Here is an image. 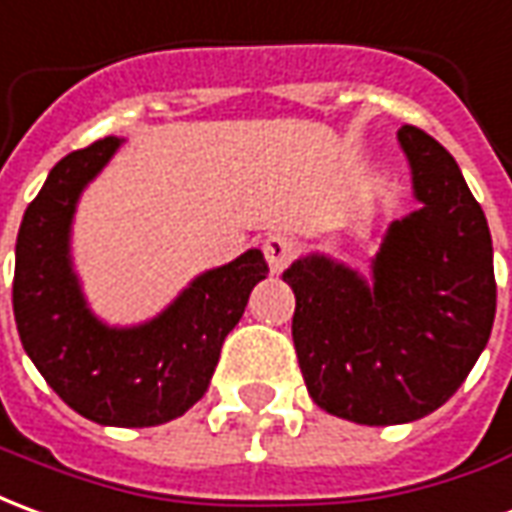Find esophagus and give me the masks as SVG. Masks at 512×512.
Here are the masks:
<instances>
[{"label":"esophagus","mask_w":512,"mask_h":512,"mask_svg":"<svg viewBox=\"0 0 512 512\" xmlns=\"http://www.w3.org/2000/svg\"><path fill=\"white\" fill-rule=\"evenodd\" d=\"M264 259H267V264H270V270H273L275 275L284 270L286 264L295 259V242L286 237V234H270V237L264 239Z\"/></svg>","instance_id":"34e87169"}]
</instances>
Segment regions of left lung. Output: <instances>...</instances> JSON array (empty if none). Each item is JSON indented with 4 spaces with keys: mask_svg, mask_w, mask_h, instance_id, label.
I'll return each mask as SVG.
<instances>
[{
    "mask_svg": "<svg viewBox=\"0 0 512 512\" xmlns=\"http://www.w3.org/2000/svg\"><path fill=\"white\" fill-rule=\"evenodd\" d=\"M397 140L419 209L391 223L369 275L325 253L284 270L311 400L369 427L441 408L477 364L496 314L491 231L458 162L416 126Z\"/></svg>",
    "mask_w": 512,
    "mask_h": 512,
    "instance_id": "left-lung-1",
    "label": "left lung"
}]
</instances>
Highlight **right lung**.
Wrapping results in <instances>:
<instances>
[{
  "label": "right lung",
  "mask_w": 512,
  "mask_h": 512,
  "mask_svg": "<svg viewBox=\"0 0 512 512\" xmlns=\"http://www.w3.org/2000/svg\"><path fill=\"white\" fill-rule=\"evenodd\" d=\"M121 137L63 157L27 206L16 239L13 314L24 350L79 416L107 427H154L204 397L220 347L267 278L262 250L195 275L168 308L140 325L93 314L71 259L76 204Z\"/></svg>",
  "instance_id": "add662e5"
}]
</instances>
